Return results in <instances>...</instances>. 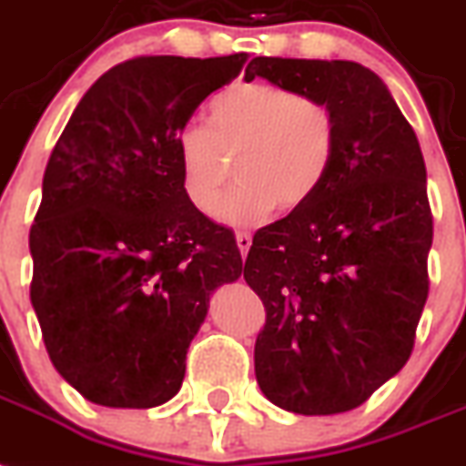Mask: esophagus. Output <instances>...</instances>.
<instances>
[{
	"label": "esophagus",
	"mask_w": 466,
	"mask_h": 466,
	"mask_svg": "<svg viewBox=\"0 0 466 466\" xmlns=\"http://www.w3.org/2000/svg\"><path fill=\"white\" fill-rule=\"evenodd\" d=\"M236 242H238V249H240V255L245 257L249 252V248H252V236H249L248 230H238Z\"/></svg>",
	"instance_id": "obj_1"
}]
</instances>
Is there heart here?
<instances>
[{"mask_svg": "<svg viewBox=\"0 0 466 466\" xmlns=\"http://www.w3.org/2000/svg\"><path fill=\"white\" fill-rule=\"evenodd\" d=\"M205 126L178 136L183 187L202 214L217 209L236 159L238 183L218 209L233 226H255L276 207L314 199L338 152V116L326 99L271 83H238L209 102Z\"/></svg>", "mask_w": 466, "mask_h": 466, "instance_id": "heart-1", "label": "heart"}]
</instances>
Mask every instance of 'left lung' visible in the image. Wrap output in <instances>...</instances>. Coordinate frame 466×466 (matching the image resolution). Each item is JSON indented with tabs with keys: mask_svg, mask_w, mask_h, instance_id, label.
Instances as JSON below:
<instances>
[{
	"mask_svg": "<svg viewBox=\"0 0 466 466\" xmlns=\"http://www.w3.org/2000/svg\"><path fill=\"white\" fill-rule=\"evenodd\" d=\"M338 116L329 178L259 228L245 280L267 309L255 343L261 393L295 414H340L405 367L429 298L426 167L386 83L355 61L257 56L245 68Z\"/></svg>",
	"mask_w": 466,
	"mask_h": 466,
	"instance_id": "left-lung-1",
	"label": "left lung"
}]
</instances>
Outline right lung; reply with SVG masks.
<instances>
[{"mask_svg":"<svg viewBox=\"0 0 466 466\" xmlns=\"http://www.w3.org/2000/svg\"><path fill=\"white\" fill-rule=\"evenodd\" d=\"M245 61H123L54 145L30 228V302L54 369L95 405L147 410L178 393L211 293L242 274L233 230L187 199L176 142Z\"/></svg>","mask_w":466,"mask_h":466,"instance_id":"obj_1","label":"right lung"}]
</instances>
